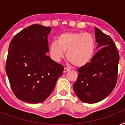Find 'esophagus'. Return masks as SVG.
Instances as JSON below:
<instances>
[{
  "label": "esophagus",
  "mask_w": 125,
  "mask_h": 125,
  "mask_svg": "<svg viewBox=\"0 0 125 125\" xmlns=\"http://www.w3.org/2000/svg\"><path fill=\"white\" fill-rule=\"evenodd\" d=\"M70 71V69H68V68L67 67H65L64 69H63V72H67L68 71Z\"/></svg>",
  "instance_id": "34e87169"
}]
</instances>
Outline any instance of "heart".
<instances>
[{"mask_svg":"<svg viewBox=\"0 0 125 125\" xmlns=\"http://www.w3.org/2000/svg\"><path fill=\"white\" fill-rule=\"evenodd\" d=\"M95 47V39L90 33L69 32L60 34L57 41L51 43L50 52L53 59L59 61L67 51L68 60L75 67H82L92 60Z\"/></svg>","mask_w":125,"mask_h":125,"instance_id":"heart-1","label":"heart"}]
</instances>
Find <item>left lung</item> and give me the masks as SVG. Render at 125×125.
Returning <instances> with one entry per match:
<instances>
[{"label": "left lung", "mask_w": 125, "mask_h": 125, "mask_svg": "<svg viewBox=\"0 0 125 125\" xmlns=\"http://www.w3.org/2000/svg\"><path fill=\"white\" fill-rule=\"evenodd\" d=\"M98 50L85 66L77 69L79 75L73 89L81 101L93 104L109 95L118 80L119 54L111 37L95 28Z\"/></svg>", "instance_id": "left-lung-1"}]
</instances>
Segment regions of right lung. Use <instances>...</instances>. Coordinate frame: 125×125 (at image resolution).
I'll list each match as a JSON object with an SVG mask.
<instances>
[{
	"mask_svg": "<svg viewBox=\"0 0 125 125\" xmlns=\"http://www.w3.org/2000/svg\"><path fill=\"white\" fill-rule=\"evenodd\" d=\"M51 30L33 24L16 34L10 42L6 71L12 92L22 101H44L62 74L64 67L46 55Z\"/></svg>",
	"mask_w": 125,
	"mask_h": 125,
	"instance_id": "1",
	"label": "right lung"
}]
</instances>
